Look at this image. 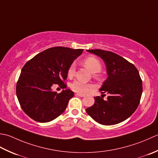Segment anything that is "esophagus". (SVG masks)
Here are the masks:
<instances>
[{
    "label": "esophagus",
    "mask_w": 158,
    "mask_h": 158,
    "mask_svg": "<svg viewBox=\"0 0 158 158\" xmlns=\"http://www.w3.org/2000/svg\"><path fill=\"white\" fill-rule=\"evenodd\" d=\"M76 96H79V97H81V98H82V97H84V96H85V95L80 94V93H76Z\"/></svg>",
    "instance_id": "obj_1"
}]
</instances>
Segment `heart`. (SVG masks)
<instances>
[{"mask_svg":"<svg viewBox=\"0 0 158 158\" xmlns=\"http://www.w3.org/2000/svg\"><path fill=\"white\" fill-rule=\"evenodd\" d=\"M83 65H85L86 68H87L90 72H91L93 73H94V77L96 78H99V74L98 72H99L102 69V63L98 58L95 56H90L86 57L82 61ZM76 73V65L75 63L71 64L69 67L68 70H67V76L69 78H72L74 76ZM71 88L73 91L78 93H86L89 90L93 88V85L91 84H86L84 83L80 80H75L73 82L72 85H71Z\"/></svg>","mask_w":158,"mask_h":158,"instance_id":"b5f03b06","label":"heart"}]
</instances>
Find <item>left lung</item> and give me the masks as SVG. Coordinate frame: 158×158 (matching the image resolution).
<instances>
[{"label": "left lung", "mask_w": 158, "mask_h": 158, "mask_svg": "<svg viewBox=\"0 0 158 158\" xmlns=\"http://www.w3.org/2000/svg\"><path fill=\"white\" fill-rule=\"evenodd\" d=\"M104 60L108 77L99 89L108 93L107 99L94 97L95 103L86 109L87 114L104 125L119 123L132 114L140 104L143 93L142 80L136 67L124 58L110 51L87 50Z\"/></svg>", "instance_id": "8db88e82"}]
</instances>
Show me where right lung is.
<instances>
[{
    "mask_svg": "<svg viewBox=\"0 0 158 158\" xmlns=\"http://www.w3.org/2000/svg\"><path fill=\"white\" fill-rule=\"evenodd\" d=\"M83 49L53 47L37 54L22 67L16 85V95L23 111L35 121L46 123L63 112L74 93L51 89L58 85L66 89L67 70Z\"/></svg>",
    "mask_w": 158,
    "mask_h": 158,
    "instance_id": "add662e5",
    "label": "right lung"
}]
</instances>
